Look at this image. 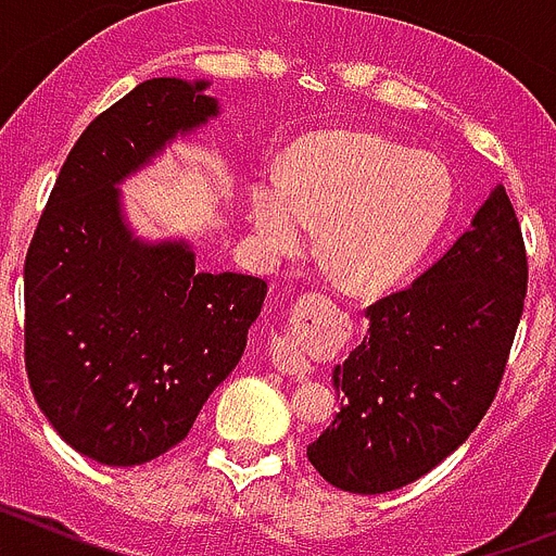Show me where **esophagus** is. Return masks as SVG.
I'll return each instance as SVG.
<instances>
[{"label":"esophagus","instance_id":"obj_1","mask_svg":"<svg viewBox=\"0 0 556 556\" xmlns=\"http://www.w3.org/2000/svg\"><path fill=\"white\" fill-rule=\"evenodd\" d=\"M269 353H273L275 367H278L281 372H287V376L303 378V376H308V370H312V365H308L306 358L301 356V351L292 345V339L275 337L273 345H269Z\"/></svg>","mask_w":556,"mask_h":556}]
</instances>
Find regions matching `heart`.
<instances>
[{"mask_svg": "<svg viewBox=\"0 0 556 556\" xmlns=\"http://www.w3.org/2000/svg\"><path fill=\"white\" fill-rule=\"evenodd\" d=\"M451 208V178L372 132L333 130L301 141L281 175H258L250 223L269 255L306 244L317 228V258L345 292H384L415 267Z\"/></svg>", "mask_w": 556, "mask_h": 556, "instance_id": "obj_1", "label": "heart"}]
</instances>
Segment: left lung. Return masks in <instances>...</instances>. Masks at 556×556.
<instances>
[{
	"mask_svg": "<svg viewBox=\"0 0 556 556\" xmlns=\"http://www.w3.org/2000/svg\"><path fill=\"white\" fill-rule=\"evenodd\" d=\"M529 264L504 186L412 287L367 306L370 331L333 370V424L306 448L333 488H406L454 454L488 415L507 370Z\"/></svg>",
	"mask_w": 556,
	"mask_h": 556,
	"instance_id": "1",
	"label": "left lung"
}]
</instances>
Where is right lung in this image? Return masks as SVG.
<instances>
[{"instance_id": "add662e5", "label": "right lung", "mask_w": 556, "mask_h": 556, "mask_svg": "<svg viewBox=\"0 0 556 556\" xmlns=\"http://www.w3.org/2000/svg\"><path fill=\"white\" fill-rule=\"evenodd\" d=\"M205 86L155 77L102 111L61 166L24 262L29 390L102 465H144L189 434L267 298L262 278L194 273L189 244H144L122 217L116 184L219 113Z\"/></svg>"}]
</instances>
